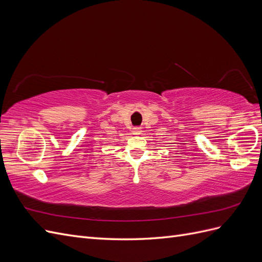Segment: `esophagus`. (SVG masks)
Returning a JSON list of instances; mask_svg holds the SVG:
<instances>
[{
    "label": "esophagus",
    "instance_id": "obj_1",
    "mask_svg": "<svg viewBox=\"0 0 262 262\" xmlns=\"http://www.w3.org/2000/svg\"><path fill=\"white\" fill-rule=\"evenodd\" d=\"M132 132H133V134H136V136H140V134L142 133V130H141V128H133Z\"/></svg>",
    "mask_w": 262,
    "mask_h": 262
}]
</instances>
